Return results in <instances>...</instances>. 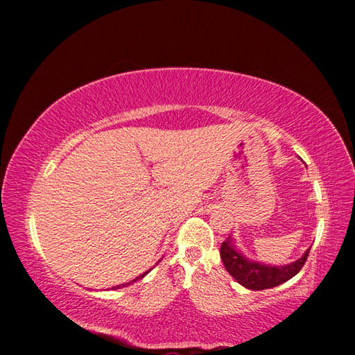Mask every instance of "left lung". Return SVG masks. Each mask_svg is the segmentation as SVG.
Returning <instances> with one entry per match:
<instances>
[{
	"instance_id": "1",
	"label": "left lung",
	"mask_w": 355,
	"mask_h": 355,
	"mask_svg": "<svg viewBox=\"0 0 355 355\" xmlns=\"http://www.w3.org/2000/svg\"><path fill=\"white\" fill-rule=\"evenodd\" d=\"M310 249L305 252L302 258H299L286 266H269L257 261H250L241 252H238L232 238H227L220 245V258L228 274L235 279L238 284L249 288V290H266V288L277 286L285 284L286 280L294 277L307 261Z\"/></svg>"
}]
</instances>
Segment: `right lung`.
<instances>
[{"instance_id": "right-lung-1", "label": "right lung", "mask_w": 355, "mask_h": 355, "mask_svg": "<svg viewBox=\"0 0 355 355\" xmlns=\"http://www.w3.org/2000/svg\"><path fill=\"white\" fill-rule=\"evenodd\" d=\"M147 272H148V271H147ZM147 272H146V274H147ZM146 274H142V275H139V277H136L135 280H131V282H130V284H133V282H136V280H141V279H142V277H144V275H146ZM127 285H128V284H127ZM122 286H125V285H122ZM117 288H120V286H117Z\"/></svg>"}]
</instances>
